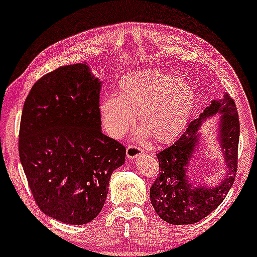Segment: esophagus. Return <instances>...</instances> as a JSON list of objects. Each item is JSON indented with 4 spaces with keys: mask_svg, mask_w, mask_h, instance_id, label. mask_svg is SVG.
I'll return each mask as SVG.
<instances>
[{
    "mask_svg": "<svg viewBox=\"0 0 257 257\" xmlns=\"http://www.w3.org/2000/svg\"><path fill=\"white\" fill-rule=\"evenodd\" d=\"M141 153H144V150L139 146H135V145H130L126 148V155H127V158H130V160H134V158L139 157Z\"/></svg>",
    "mask_w": 257,
    "mask_h": 257,
    "instance_id": "esophagus-1",
    "label": "esophagus"
}]
</instances>
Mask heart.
Returning <instances> with one entry per match:
<instances>
[{
    "label": "heart",
    "mask_w": 257,
    "mask_h": 257,
    "mask_svg": "<svg viewBox=\"0 0 257 257\" xmlns=\"http://www.w3.org/2000/svg\"><path fill=\"white\" fill-rule=\"evenodd\" d=\"M194 105V89L186 80L157 70H140L121 79L117 96L102 99L99 110L111 139H121L139 113L141 136L150 135L165 144L183 131Z\"/></svg>",
    "instance_id": "heart-1"
}]
</instances>
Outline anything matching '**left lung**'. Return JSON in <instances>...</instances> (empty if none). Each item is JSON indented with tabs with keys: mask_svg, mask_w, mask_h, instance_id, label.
<instances>
[{
	"mask_svg": "<svg viewBox=\"0 0 257 257\" xmlns=\"http://www.w3.org/2000/svg\"><path fill=\"white\" fill-rule=\"evenodd\" d=\"M220 113L218 142L227 163L224 179L215 187L195 186L187 177L189 161L199 144L197 130L204 119ZM240 123L236 106L229 94L213 100L204 112L188 125L171 146L157 153L160 173L150 189V198L161 219L173 225L194 224L215 210L235 181Z\"/></svg>",
	"mask_w": 257,
	"mask_h": 257,
	"instance_id": "left-lung-1",
	"label": "left lung"
}]
</instances>
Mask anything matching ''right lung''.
<instances>
[{"label":"right lung","mask_w":257,"mask_h":257,"mask_svg":"<svg viewBox=\"0 0 257 257\" xmlns=\"http://www.w3.org/2000/svg\"><path fill=\"white\" fill-rule=\"evenodd\" d=\"M101 83L86 63L42 76L26 99L20 160L34 200L53 219L83 225L105 204L112 172L126 150L102 134Z\"/></svg>","instance_id":"add662e5"}]
</instances>
